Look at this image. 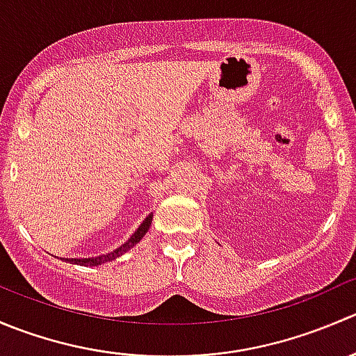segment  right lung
Masks as SVG:
<instances>
[{
  "mask_svg": "<svg viewBox=\"0 0 356 356\" xmlns=\"http://www.w3.org/2000/svg\"><path fill=\"white\" fill-rule=\"evenodd\" d=\"M152 220H153V213H149L148 217L141 222V225L136 229L134 234H132L131 238L124 243V245L115 248V250L110 251V253L99 254V257H91V258H65V261H70V264H75V265H86V267H98V265L106 264V261L117 260L118 257H122L124 253H127L131 248H134L139 241H141L143 236H145L146 232H148V229L152 227Z\"/></svg>",
  "mask_w": 356,
  "mask_h": 356,
  "instance_id": "right-lung-1",
  "label": "right lung"
}]
</instances>
